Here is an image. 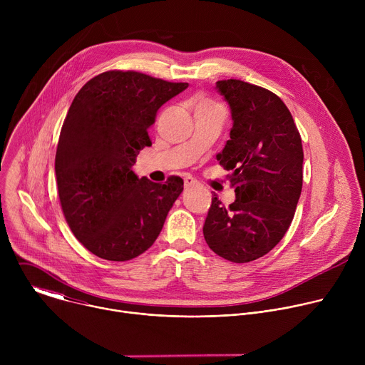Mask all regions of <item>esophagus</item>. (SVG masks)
<instances>
[{
    "mask_svg": "<svg viewBox=\"0 0 365 365\" xmlns=\"http://www.w3.org/2000/svg\"><path fill=\"white\" fill-rule=\"evenodd\" d=\"M195 185H197V180H195V179L190 178V176L185 178V187H192V186H195Z\"/></svg>",
    "mask_w": 365,
    "mask_h": 365,
    "instance_id": "obj_1",
    "label": "esophagus"
}]
</instances>
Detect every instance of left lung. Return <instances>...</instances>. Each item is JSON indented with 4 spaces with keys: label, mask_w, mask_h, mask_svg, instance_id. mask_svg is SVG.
I'll return each mask as SVG.
<instances>
[{
    "label": "left lung",
    "mask_w": 365,
    "mask_h": 365,
    "mask_svg": "<svg viewBox=\"0 0 365 365\" xmlns=\"http://www.w3.org/2000/svg\"><path fill=\"white\" fill-rule=\"evenodd\" d=\"M217 89L234 121L217 159L232 172L235 200L225 206L214 193L203 237L220 257L248 263L273 250L293 221L303 182L302 138L272 91L240 79L218 81Z\"/></svg>",
    "instance_id": "8db88e82"
}]
</instances>
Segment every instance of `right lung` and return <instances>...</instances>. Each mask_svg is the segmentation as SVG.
Segmentation results:
<instances>
[{
	"label": "right lung",
	"instance_id": "1",
	"mask_svg": "<svg viewBox=\"0 0 365 365\" xmlns=\"http://www.w3.org/2000/svg\"><path fill=\"white\" fill-rule=\"evenodd\" d=\"M186 82L134 71H108L88 81L62 125L55 172L62 211L78 241L99 258L127 262L159 237L183 180L138 179L140 150L151 145L148 127Z\"/></svg>",
	"mask_w": 365,
	"mask_h": 365
}]
</instances>
